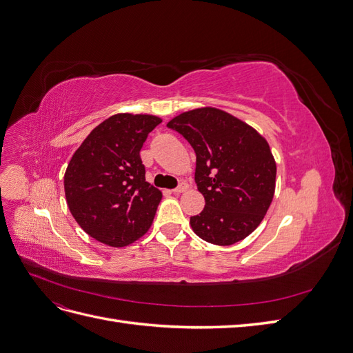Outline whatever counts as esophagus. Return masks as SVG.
Here are the masks:
<instances>
[{
  "label": "esophagus",
  "instance_id": "esophagus-1",
  "mask_svg": "<svg viewBox=\"0 0 353 353\" xmlns=\"http://www.w3.org/2000/svg\"><path fill=\"white\" fill-rule=\"evenodd\" d=\"M188 188V185H187V183H181L176 188H174L172 190V193H175V194H179V193H184V191Z\"/></svg>",
  "mask_w": 353,
  "mask_h": 353
}]
</instances>
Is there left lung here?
Listing matches in <instances>:
<instances>
[{
    "label": "left lung",
    "mask_w": 353,
    "mask_h": 353,
    "mask_svg": "<svg viewBox=\"0 0 353 353\" xmlns=\"http://www.w3.org/2000/svg\"><path fill=\"white\" fill-rule=\"evenodd\" d=\"M168 128L196 152L194 179L205 209L190 218L200 239L231 245L252 234L274 197L276 165L268 141L239 117L215 108L175 116Z\"/></svg>",
    "instance_id": "obj_1"
}]
</instances>
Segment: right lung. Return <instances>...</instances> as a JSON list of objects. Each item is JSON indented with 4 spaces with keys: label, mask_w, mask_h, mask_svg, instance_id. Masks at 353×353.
Listing matches in <instances>:
<instances>
[{
    "label": "right lung",
    "mask_w": 353,
    "mask_h": 353,
    "mask_svg": "<svg viewBox=\"0 0 353 353\" xmlns=\"http://www.w3.org/2000/svg\"><path fill=\"white\" fill-rule=\"evenodd\" d=\"M160 122L153 114H113L70 159L65 174L69 210L103 244L125 248L152 227L162 191L145 181L140 152Z\"/></svg>",
    "instance_id": "add662e5"
}]
</instances>
